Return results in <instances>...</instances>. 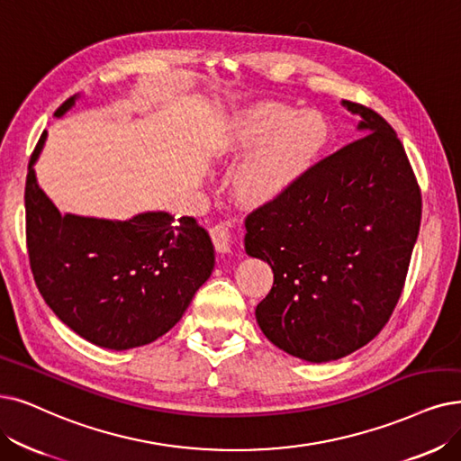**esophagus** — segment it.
Returning <instances> with one entry per match:
<instances>
[{"label":"esophagus","instance_id":"34e87169","mask_svg":"<svg viewBox=\"0 0 461 461\" xmlns=\"http://www.w3.org/2000/svg\"><path fill=\"white\" fill-rule=\"evenodd\" d=\"M210 236H212V242L217 251H221V253L230 251V232L225 223H215L210 229Z\"/></svg>","mask_w":461,"mask_h":461}]
</instances>
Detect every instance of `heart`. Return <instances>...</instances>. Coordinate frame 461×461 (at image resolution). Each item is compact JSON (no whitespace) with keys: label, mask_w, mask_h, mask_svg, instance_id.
<instances>
[{"label":"heart","mask_w":461,"mask_h":461,"mask_svg":"<svg viewBox=\"0 0 461 461\" xmlns=\"http://www.w3.org/2000/svg\"><path fill=\"white\" fill-rule=\"evenodd\" d=\"M327 141L329 126L320 113L276 102L242 109L223 131L225 151L253 153L238 174V189L249 202L287 194L314 167Z\"/></svg>","instance_id":"b5f03b06"}]
</instances>
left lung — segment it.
Listing matches in <instances>:
<instances>
[{"label":"left lung","mask_w":461,"mask_h":461,"mask_svg":"<svg viewBox=\"0 0 461 461\" xmlns=\"http://www.w3.org/2000/svg\"><path fill=\"white\" fill-rule=\"evenodd\" d=\"M342 104L363 119L365 136L246 217L248 255L274 272L257 323L274 346L310 363L356 352L390 321L421 219L418 181L390 122Z\"/></svg>","instance_id":"8db88e82"}]
</instances>
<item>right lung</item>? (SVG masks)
Masks as SVG:
<instances>
[{
    "label": "right lung",
    "instance_id": "right-lung-1",
    "mask_svg": "<svg viewBox=\"0 0 461 461\" xmlns=\"http://www.w3.org/2000/svg\"><path fill=\"white\" fill-rule=\"evenodd\" d=\"M76 102L68 98L54 117ZM47 132L30 157L24 206L35 285L71 330L107 349L162 337L213 270V246L194 217L149 212L128 221L60 215L35 181Z\"/></svg>",
    "mask_w": 461,
    "mask_h": 461
}]
</instances>
